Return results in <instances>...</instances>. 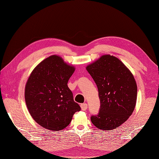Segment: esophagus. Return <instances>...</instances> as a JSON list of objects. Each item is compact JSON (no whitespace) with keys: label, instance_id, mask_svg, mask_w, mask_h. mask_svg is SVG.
<instances>
[{"label":"esophagus","instance_id":"1","mask_svg":"<svg viewBox=\"0 0 159 159\" xmlns=\"http://www.w3.org/2000/svg\"><path fill=\"white\" fill-rule=\"evenodd\" d=\"M80 107H81V110L85 111L86 109H88V105L86 104V103H82V104H81V105H80Z\"/></svg>","mask_w":159,"mask_h":159}]
</instances>
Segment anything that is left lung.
I'll list each match as a JSON object with an SVG mask.
<instances>
[{
  "label": "left lung",
  "mask_w": 159,
  "mask_h": 159,
  "mask_svg": "<svg viewBox=\"0 0 159 159\" xmlns=\"http://www.w3.org/2000/svg\"><path fill=\"white\" fill-rule=\"evenodd\" d=\"M99 91L100 109L91 117L94 125L107 131L125 122L135 107L137 85L131 71L117 57L102 55L86 66Z\"/></svg>",
  "instance_id": "left-lung-1"
}]
</instances>
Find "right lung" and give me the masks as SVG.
<instances>
[{
  "mask_svg": "<svg viewBox=\"0 0 159 159\" xmlns=\"http://www.w3.org/2000/svg\"><path fill=\"white\" fill-rule=\"evenodd\" d=\"M75 70L61 56L52 55L38 64L28 77L25 89L26 107L33 119L46 129H64L81 109L68 86Z\"/></svg>",
  "mask_w": 159,
  "mask_h": 159,
  "instance_id": "right-lung-1",
  "label": "right lung"
}]
</instances>
